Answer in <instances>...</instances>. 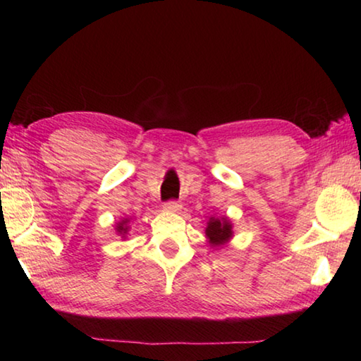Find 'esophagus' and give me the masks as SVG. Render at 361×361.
Returning <instances> with one entry per match:
<instances>
[{
    "instance_id": "1",
    "label": "esophagus",
    "mask_w": 361,
    "mask_h": 361,
    "mask_svg": "<svg viewBox=\"0 0 361 361\" xmlns=\"http://www.w3.org/2000/svg\"><path fill=\"white\" fill-rule=\"evenodd\" d=\"M166 210L170 213H178L181 210V205L178 202H175V200H170V202L166 204Z\"/></svg>"
}]
</instances>
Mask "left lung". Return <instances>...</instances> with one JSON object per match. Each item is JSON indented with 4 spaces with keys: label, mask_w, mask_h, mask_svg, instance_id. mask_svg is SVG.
Returning a JSON list of instances; mask_svg holds the SVG:
<instances>
[{
    "label": "left lung",
    "mask_w": 361,
    "mask_h": 361,
    "mask_svg": "<svg viewBox=\"0 0 361 361\" xmlns=\"http://www.w3.org/2000/svg\"><path fill=\"white\" fill-rule=\"evenodd\" d=\"M234 237V224L228 216H210L205 228V239L212 248H223Z\"/></svg>",
    "instance_id": "8db88e82"
}]
</instances>
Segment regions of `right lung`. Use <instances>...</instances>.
<instances>
[{
  "instance_id": "add662e5",
  "label": "right lung",
  "mask_w": 361,
  "mask_h": 361,
  "mask_svg": "<svg viewBox=\"0 0 361 361\" xmlns=\"http://www.w3.org/2000/svg\"><path fill=\"white\" fill-rule=\"evenodd\" d=\"M116 234L121 235V239H127V234L130 231V218H121V221H118L114 224Z\"/></svg>"
}]
</instances>
